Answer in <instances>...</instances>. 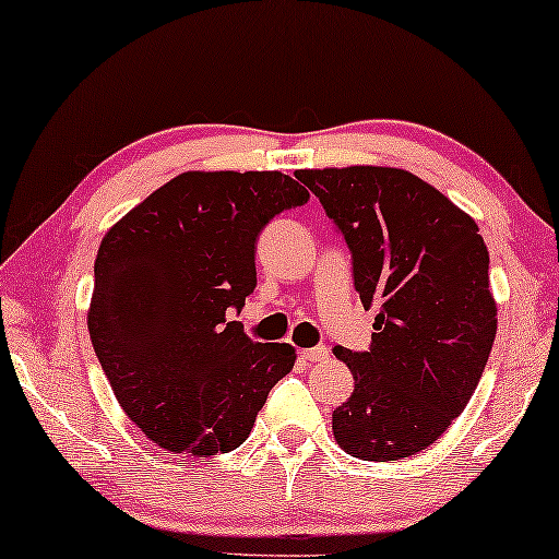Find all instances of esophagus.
Segmentation results:
<instances>
[{
    "mask_svg": "<svg viewBox=\"0 0 559 559\" xmlns=\"http://www.w3.org/2000/svg\"><path fill=\"white\" fill-rule=\"evenodd\" d=\"M299 356H301V361L314 364V361H324L329 352H326V346H314V349H301Z\"/></svg>",
    "mask_w": 559,
    "mask_h": 559,
    "instance_id": "1",
    "label": "esophagus"
}]
</instances>
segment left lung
Returning a JSON list of instances; mask_svg holds the SVG:
<instances>
[{
	"instance_id": "8db88e82",
	"label": "left lung",
	"mask_w": 559,
	"mask_h": 559,
	"mask_svg": "<svg viewBox=\"0 0 559 559\" xmlns=\"http://www.w3.org/2000/svg\"><path fill=\"white\" fill-rule=\"evenodd\" d=\"M352 252L361 305L377 307L369 352L336 346L354 393L334 438L361 461L426 451L463 414L498 332L478 225L414 173L299 170Z\"/></svg>"
}]
</instances>
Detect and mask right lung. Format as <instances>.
<instances>
[{"mask_svg":"<svg viewBox=\"0 0 559 559\" xmlns=\"http://www.w3.org/2000/svg\"><path fill=\"white\" fill-rule=\"evenodd\" d=\"M307 188L277 170L182 173L106 233L88 334L118 404L153 443L207 459L247 441L295 366L233 322L258 287L254 250Z\"/></svg>","mask_w":559,"mask_h":559,"instance_id":"add662e5","label":"right lung"}]
</instances>
